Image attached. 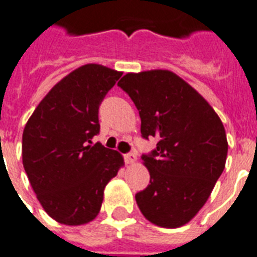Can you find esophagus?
Listing matches in <instances>:
<instances>
[{"instance_id":"34e87169","label":"esophagus","mask_w":257,"mask_h":257,"mask_svg":"<svg viewBox=\"0 0 257 257\" xmlns=\"http://www.w3.org/2000/svg\"><path fill=\"white\" fill-rule=\"evenodd\" d=\"M124 158H125V163L126 164H133L137 160V156L135 154H132V152H131V154L125 155Z\"/></svg>"}]
</instances>
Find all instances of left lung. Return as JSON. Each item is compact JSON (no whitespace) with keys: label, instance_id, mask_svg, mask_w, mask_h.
<instances>
[{"label":"left lung","instance_id":"left-lung-1","mask_svg":"<svg viewBox=\"0 0 257 257\" xmlns=\"http://www.w3.org/2000/svg\"><path fill=\"white\" fill-rule=\"evenodd\" d=\"M118 86L136 105L143 137L159 139L152 154L143 156L150 185L136 194L137 206L158 226H183L202 209L224 171V124L206 99L175 72H128Z\"/></svg>","mask_w":257,"mask_h":257}]
</instances>
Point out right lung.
I'll return each instance as SVG.
<instances>
[{
	"mask_svg": "<svg viewBox=\"0 0 257 257\" xmlns=\"http://www.w3.org/2000/svg\"><path fill=\"white\" fill-rule=\"evenodd\" d=\"M121 71L89 63L47 93L23 132V164L36 198L59 224H87L98 215L103 190L124 166L120 152L91 139L98 109Z\"/></svg>",
	"mask_w": 257,
	"mask_h": 257,
	"instance_id": "obj_1",
	"label": "right lung"
}]
</instances>
